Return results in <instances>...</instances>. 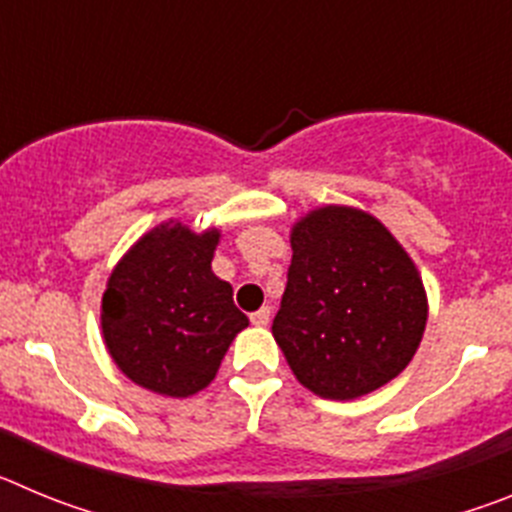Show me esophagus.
I'll return each instance as SVG.
<instances>
[{
	"label": "esophagus",
	"instance_id": "obj_1",
	"mask_svg": "<svg viewBox=\"0 0 512 512\" xmlns=\"http://www.w3.org/2000/svg\"><path fill=\"white\" fill-rule=\"evenodd\" d=\"M269 320H271V307L269 305L261 307V310H256V312H251V323L253 325H269Z\"/></svg>",
	"mask_w": 512,
	"mask_h": 512
}]
</instances>
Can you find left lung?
<instances>
[{"instance_id": "left-lung-1", "label": "left lung", "mask_w": 512, "mask_h": 512, "mask_svg": "<svg viewBox=\"0 0 512 512\" xmlns=\"http://www.w3.org/2000/svg\"><path fill=\"white\" fill-rule=\"evenodd\" d=\"M428 320L423 279L377 217L320 207L292 228L271 325L289 369L325 400H356L410 364Z\"/></svg>"}]
</instances>
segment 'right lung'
Masks as SVG:
<instances>
[{"label":"right lung","instance_id":"1","mask_svg":"<svg viewBox=\"0 0 512 512\" xmlns=\"http://www.w3.org/2000/svg\"><path fill=\"white\" fill-rule=\"evenodd\" d=\"M220 230L164 223L122 256L102 297L107 351L125 377L166 397H189L215 379L248 325L233 287L212 274Z\"/></svg>","mask_w":512,"mask_h":512}]
</instances>
